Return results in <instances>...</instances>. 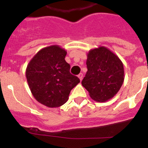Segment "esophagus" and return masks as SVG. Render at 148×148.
I'll use <instances>...</instances> for the list:
<instances>
[{
  "mask_svg": "<svg viewBox=\"0 0 148 148\" xmlns=\"http://www.w3.org/2000/svg\"><path fill=\"white\" fill-rule=\"evenodd\" d=\"M78 77L79 78V79H80V81L82 80V78H83V73H80L79 75H78Z\"/></svg>",
  "mask_w": 148,
  "mask_h": 148,
  "instance_id": "34e87169",
  "label": "esophagus"
}]
</instances>
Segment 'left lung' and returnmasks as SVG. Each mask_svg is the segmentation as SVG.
Segmentation results:
<instances>
[{"label": "left lung", "mask_w": 148, "mask_h": 148, "mask_svg": "<svg viewBox=\"0 0 148 148\" xmlns=\"http://www.w3.org/2000/svg\"><path fill=\"white\" fill-rule=\"evenodd\" d=\"M87 66L82 84L90 98L105 102L114 97L125 79L124 66L118 56L105 47H99L87 53Z\"/></svg>", "instance_id": "obj_1"}]
</instances>
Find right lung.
Instances as JSON below:
<instances>
[{
	"label": "right lung",
	"instance_id": "add662e5",
	"mask_svg": "<svg viewBox=\"0 0 148 148\" xmlns=\"http://www.w3.org/2000/svg\"><path fill=\"white\" fill-rule=\"evenodd\" d=\"M66 55V51L59 46H49L39 50L27 65L26 77L31 92L48 108L65 104L72 89L80 82L70 73Z\"/></svg>",
	"mask_w": 148,
	"mask_h": 148
}]
</instances>
